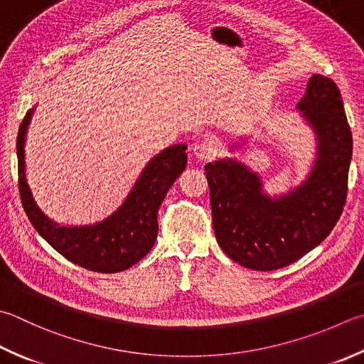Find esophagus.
I'll return each instance as SVG.
<instances>
[{
    "label": "esophagus",
    "mask_w": 364,
    "mask_h": 364,
    "mask_svg": "<svg viewBox=\"0 0 364 364\" xmlns=\"http://www.w3.org/2000/svg\"><path fill=\"white\" fill-rule=\"evenodd\" d=\"M215 146L210 141H200L193 146V154L201 160H210L215 156Z\"/></svg>",
    "instance_id": "obj_1"
}]
</instances>
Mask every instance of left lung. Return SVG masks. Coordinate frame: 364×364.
I'll return each mask as SVG.
<instances>
[{
	"instance_id": "1",
	"label": "left lung",
	"mask_w": 364,
	"mask_h": 364,
	"mask_svg": "<svg viewBox=\"0 0 364 364\" xmlns=\"http://www.w3.org/2000/svg\"><path fill=\"white\" fill-rule=\"evenodd\" d=\"M296 107L317 134V160L296 190L272 200L258 174L236 160L204 166L217 242L249 269L298 262L330 235L346 205L352 132L338 85L314 74Z\"/></svg>"
}]
</instances>
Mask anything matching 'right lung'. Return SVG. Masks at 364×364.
<instances>
[{
    "mask_svg": "<svg viewBox=\"0 0 364 364\" xmlns=\"http://www.w3.org/2000/svg\"><path fill=\"white\" fill-rule=\"evenodd\" d=\"M31 115L33 109L26 112L17 134L18 191L31 225L66 259L88 271L120 272L138 263L156 241L160 204L187 168V146L176 144L149 161L122 208L106 220L90 226H60L41 212L25 179L23 147Z\"/></svg>",
    "mask_w": 364,
    "mask_h": 364,
    "instance_id": "obj_1",
    "label": "right lung"
}]
</instances>
